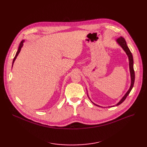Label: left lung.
<instances>
[{"instance_id": "left-lung-1", "label": "left lung", "mask_w": 147, "mask_h": 147, "mask_svg": "<svg viewBox=\"0 0 147 147\" xmlns=\"http://www.w3.org/2000/svg\"><path fill=\"white\" fill-rule=\"evenodd\" d=\"M117 43L121 46V47L122 48V49L124 50V51L126 52V53L127 54V55L128 57V58H129V69H130V78H131V84H130V86L129 89V90H127V92L126 93V94L123 96V97L120 99V101L115 105V106H117V105H119L120 104H121L123 101H125V99L126 98V97L128 96V95L130 94V92L131 91V90L132 89L133 87H134V82H135V71H134V59H133V56H132V53H131L130 49H129L128 46L126 44V42L125 40V39L124 38H123L122 37H120V38H117V40H116ZM89 97V96H88ZM91 101V100H90ZM92 103H93L94 104H95V105L98 106V107H101V106H99L98 105H96L95 104H94L93 102L91 101ZM115 105H113V106H111V107H114Z\"/></svg>"}]
</instances>
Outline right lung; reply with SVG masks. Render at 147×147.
<instances>
[{
	"label": "right lung",
	"instance_id": "obj_1",
	"mask_svg": "<svg viewBox=\"0 0 147 147\" xmlns=\"http://www.w3.org/2000/svg\"><path fill=\"white\" fill-rule=\"evenodd\" d=\"M24 40H22V41L21 42V43H20V45H19V47H18V51H17V53H16V55H15V57H14V58H13V62H12V66H13V63H14V61H15V59H16V58H17V56L18 55L19 53H20V51H21V48H22V46H23V43H24Z\"/></svg>",
	"mask_w": 147,
	"mask_h": 147
}]
</instances>
